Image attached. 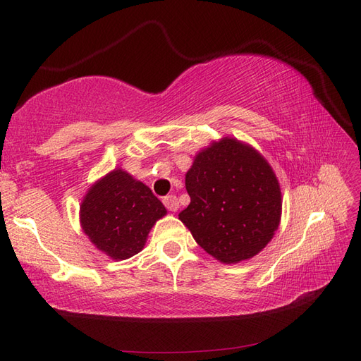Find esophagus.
Listing matches in <instances>:
<instances>
[{"label":"esophagus","instance_id":"obj_1","mask_svg":"<svg viewBox=\"0 0 361 361\" xmlns=\"http://www.w3.org/2000/svg\"><path fill=\"white\" fill-rule=\"evenodd\" d=\"M164 204H166V207L169 211H171V212H176L178 209H179V200H178V197L176 195H167V197H164Z\"/></svg>","mask_w":361,"mask_h":361}]
</instances>
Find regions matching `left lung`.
Wrapping results in <instances>:
<instances>
[{
	"instance_id": "8db88e82",
	"label": "left lung",
	"mask_w": 361,
	"mask_h": 361,
	"mask_svg": "<svg viewBox=\"0 0 361 361\" xmlns=\"http://www.w3.org/2000/svg\"><path fill=\"white\" fill-rule=\"evenodd\" d=\"M191 197L179 220L206 253L232 265L255 257L274 236L281 190L259 150L233 137L212 141L185 174Z\"/></svg>"
}]
</instances>
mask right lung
<instances>
[{
    "mask_svg": "<svg viewBox=\"0 0 361 361\" xmlns=\"http://www.w3.org/2000/svg\"><path fill=\"white\" fill-rule=\"evenodd\" d=\"M166 206L143 182L123 169L97 179L80 206V223L90 243L113 260H125L145 248L150 228Z\"/></svg>",
    "mask_w": 361,
    "mask_h": 361,
    "instance_id": "right-lung-1",
    "label": "right lung"
}]
</instances>
